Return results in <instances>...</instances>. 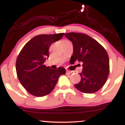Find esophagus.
Masks as SVG:
<instances>
[{
    "label": "esophagus",
    "instance_id": "esophagus-1",
    "mask_svg": "<svg viewBox=\"0 0 125 125\" xmlns=\"http://www.w3.org/2000/svg\"><path fill=\"white\" fill-rule=\"evenodd\" d=\"M71 73H73V71H70V70H66V74H70Z\"/></svg>",
    "mask_w": 125,
    "mask_h": 125
}]
</instances>
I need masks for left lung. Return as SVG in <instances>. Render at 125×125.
<instances>
[{"label": "left lung", "mask_w": 125, "mask_h": 125, "mask_svg": "<svg viewBox=\"0 0 125 125\" xmlns=\"http://www.w3.org/2000/svg\"><path fill=\"white\" fill-rule=\"evenodd\" d=\"M65 36L73 46L70 61L82 63L81 81L74 85L75 87L85 93L97 92L105 84L109 73L107 52L98 42L85 34L71 32Z\"/></svg>", "instance_id": "1"}]
</instances>
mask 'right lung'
I'll list each match as a JSON object with an SVG mask.
<instances>
[{"mask_svg": "<svg viewBox=\"0 0 125 125\" xmlns=\"http://www.w3.org/2000/svg\"><path fill=\"white\" fill-rule=\"evenodd\" d=\"M63 35L64 33H60L36 36L25 44L19 53L16 63L17 76L31 95L38 97L48 95L55 88L59 76L66 73L63 67L53 70L44 65L49 58L51 45Z\"/></svg>", "mask_w": 125, "mask_h": 125, "instance_id": "add662e5", "label": "right lung"}]
</instances>
